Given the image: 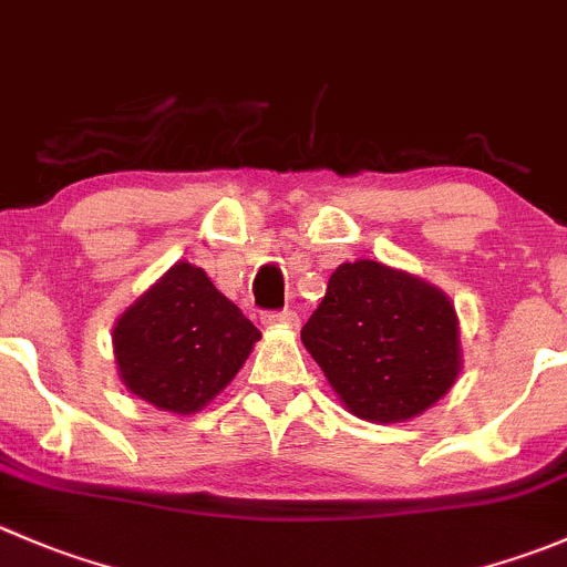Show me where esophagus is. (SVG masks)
I'll return each mask as SVG.
<instances>
[{
    "mask_svg": "<svg viewBox=\"0 0 567 567\" xmlns=\"http://www.w3.org/2000/svg\"><path fill=\"white\" fill-rule=\"evenodd\" d=\"M262 323H266V327H285V329H296V327H299V316H296L293 310L266 312V316H262Z\"/></svg>",
    "mask_w": 567,
    "mask_h": 567,
    "instance_id": "1",
    "label": "esophagus"
}]
</instances>
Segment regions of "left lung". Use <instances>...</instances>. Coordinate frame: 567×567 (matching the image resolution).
Listing matches in <instances>:
<instances>
[{
	"mask_svg": "<svg viewBox=\"0 0 567 567\" xmlns=\"http://www.w3.org/2000/svg\"><path fill=\"white\" fill-rule=\"evenodd\" d=\"M301 343L346 410L371 423L417 417L463 371L452 299L377 260L334 268Z\"/></svg>",
	"mask_w": 567,
	"mask_h": 567,
	"instance_id": "left-lung-1",
	"label": "left lung"
}]
</instances>
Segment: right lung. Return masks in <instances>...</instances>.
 <instances>
[{
  "mask_svg": "<svg viewBox=\"0 0 567 567\" xmlns=\"http://www.w3.org/2000/svg\"><path fill=\"white\" fill-rule=\"evenodd\" d=\"M257 340L255 323L210 277L179 260L115 318L113 354L132 395L194 415L233 382Z\"/></svg>",
  "mask_w": 567,
  "mask_h": 567,
  "instance_id": "right-lung-1",
  "label": "right lung"
}]
</instances>
